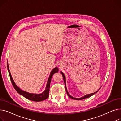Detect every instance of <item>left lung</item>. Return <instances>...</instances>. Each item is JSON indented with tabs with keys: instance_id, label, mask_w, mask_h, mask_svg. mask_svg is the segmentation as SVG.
<instances>
[{
	"instance_id": "1",
	"label": "left lung",
	"mask_w": 121,
	"mask_h": 121,
	"mask_svg": "<svg viewBox=\"0 0 121 121\" xmlns=\"http://www.w3.org/2000/svg\"><path fill=\"white\" fill-rule=\"evenodd\" d=\"M61 74H62V76H63V79H64V83H65V89H66V92H67V95H68V96L70 98H71L72 99H75V100H82V99H86V98H89V97H91L92 96H93V95H94L95 94H96V93H97L98 91H99V90L100 89V88L97 91H96V92H95V93H92V94H87V95H85V96H84L83 97H81V98H73V97H72L71 95H69V93H68V91H67V87H66V78H65V75H64V74L63 73V72H61Z\"/></svg>"
}]
</instances>
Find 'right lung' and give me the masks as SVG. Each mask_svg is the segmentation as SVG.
<instances>
[{"mask_svg":"<svg viewBox=\"0 0 121 121\" xmlns=\"http://www.w3.org/2000/svg\"><path fill=\"white\" fill-rule=\"evenodd\" d=\"M7 69H8V71L10 75V79L11 81V82L12 83L13 86H14V88L15 89V90L17 91V92L19 94H20L22 96H23L25 98H26L28 99L34 101H43L46 99H47L48 98V96H49V88H50V82L51 80H52V77L53 75L58 72V69L57 67L54 68L51 71L50 73V75L49 76V78L48 80V82H47V84L46 87V89L43 92H42L41 94H33V93H28L27 92H25L19 88L15 83V82L13 79L12 75L11 74L10 72V69L9 68V66H8V63L7 62Z\"/></svg>","mask_w":121,"mask_h":121,"instance_id":"1","label":"right lung"}]
</instances>
